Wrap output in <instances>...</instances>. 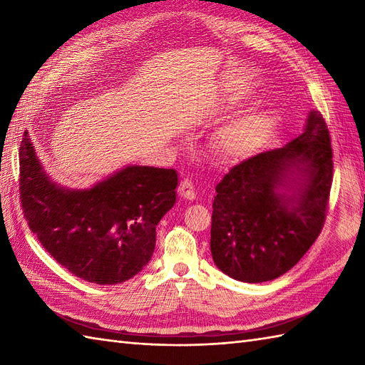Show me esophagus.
I'll use <instances>...</instances> for the list:
<instances>
[{
	"mask_svg": "<svg viewBox=\"0 0 365 365\" xmlns=\"http://www.w3.org/2000/svg\"><path fill=\"white\" fill-rule=\"evenodd\" d=\"M178 192H180V196L183 199H187V200L196 199L195 185H192V182L188 180V178H183V180L180 182V185H178Z\"/></svg>",
	"mask_w": 365,
	"mask_h": 365,
	"instance_id": "esophagus-1",
	"label": "esophagus"
}]
</instances>
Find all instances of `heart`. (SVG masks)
<instances>
[{
  "label": "heart",
  "instance_id": "b5f03b06",
  "mask_svg": "<svg viewBox=\"0 0 365 365\" xmlns=\"http://www.w3.org/2000/svg\"><path fill=\"white\" fill-rule=\"evenodd\" d=\"M277 114L271 108H255L215 131L208 149L215 158L238 161L250 157L274 133Z\"/></svg>",
  "mask_w": 365,
  "mask_h": 365
}]
</instances>
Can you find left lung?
<instances>
[{"mask_svg": "<svg viewBox=\"0 0 365 365\" xmlns=\"http://www.w3.org/2000/svg\"><path fill=\"white\" fill-rule=\"evenodd\" d=\"M332 182L322 114L279 149L245 160L216 185L210 250L215 265L242 282H267L301 260L320 235Z\"/></svg>", "mask_w": 365, "mask_h": 365, "instance_id": "8db88e82", "label": "left lung"}]
</instances>
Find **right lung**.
I'll return each mask as SVG.
<instances>
[{
	"label": "right lung",
	"mask_w": 365,
	"mask_h": 365,
	"mask_svg": "<svg viewBox=\"0 0 365 365\" xmlns=\"http://www.w3.org/2000/svg\"><path fill=\"white\" fill-rule=\"evenodd\" d=\"M177 185L175 169L128 165L89 188H67L51 180L23 135L20 196L28 226L54 260L88 282H125L149 263Z\"/></svg>",
	"instance_id": "right-lung-1"
}]
</instances>
